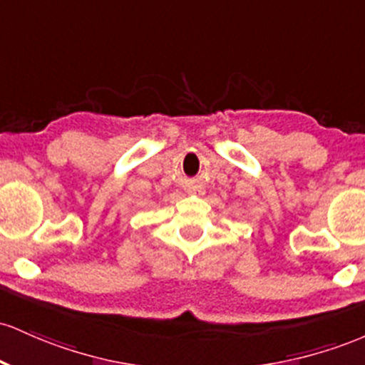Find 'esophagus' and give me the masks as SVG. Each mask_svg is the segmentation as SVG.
I'll list each match as a JSON object with an SVG mask.
<instances>
[{"label": "esophagus", "mask_w": 365, "mask_h": 365, "mask_svg": "<svg viewBox=\"0 0 365 365\" xmlns=\"http://www.w3.org/2000/svg\"><path fill=\"white\" fill-rule=\"evenodd\" d=\"M187 193H190V195H203V190L200 186H191V187H187Z\"/></svg>", "instance_id": "1"}]
</instances>
